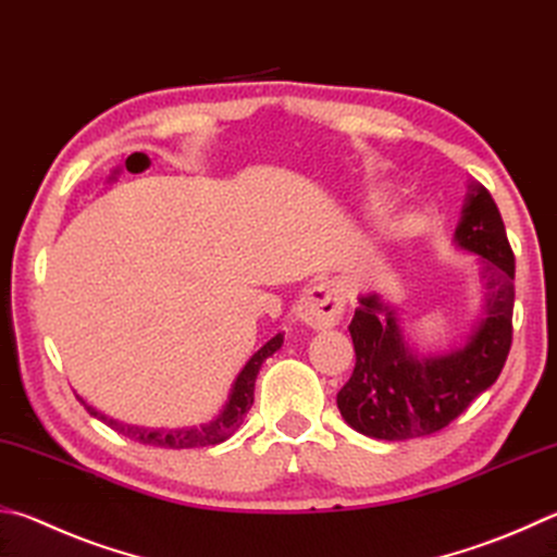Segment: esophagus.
I'll return each instance as SVG.
<instances>
[{
	"label": "esophagus",
	"mask_w": 557,
	"mask_h": 557,
	"mask_svg": "<svg viewBox=\"0 0 557 557\" xmlns=\"http://www.w3.org/2000/svg\"><path fill=\"white\" fill-rule=\"evenodd\" d=\"M343 307H346V301H343V295L336 285H331V282H317V285H311L301 295L297 317L309 329H331L341 321Z\"/></svg>",
	"instance_id": "obj_1"
}]
</instances>
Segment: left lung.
Masks as SVG:
<instances>
[{"label": "left lung", "instance_id": "left-lung-1", "mask_svg": "<svg viewBox=\"0 0 557 557\" xmlns=\"http://www.w3.org/2000/svg\"><path fill=\"white\" fill-rule=\"evenodd\" d=\"M455 246L484 258L482 319L460 346L419 356L404 343L399 319L380 295H360L350 321L356 370L338 392L350 429L380 441H407L446 429L497 382L511 348L513 250L487 187L472 182Z\"/></svg>", "mask_w": 557, "mask_h": 557}]
</instances>
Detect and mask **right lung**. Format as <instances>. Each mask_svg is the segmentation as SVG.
<instances>
[{
  "instance_id": "add662e5",
  "label": "right lung",
  "mask_w": 557,
  "mask_h": 557,
  "mask_svg": "<svg viewBox=\"0 0 557 557\" xmlns=\"http://www.w3.org/2000/svg\"><path fill=\"white\" fill-rule=\"evenodd\" d=\"M282 346V333L277 336H272L265 346H262L256 356H252L246 368L238 372V377L234 382V389L228 394V401L226 407L221 409L219 417L209 423H201V426H189V429H138V426H124V423H119L116 419H109L104 413H99L97 409L89 407L85 404V409L97 417L99 421H104L107 426H111L119 433H124V436L134 438L138 443H144V446H158V448H199V446H216V443H224L226 438L234 436V433L240 429V423H244V417L248 413V409L252 407V389H256V377L262 368V362H265L272 352L280 350Z\"/></svg>"
}]
</instances>
